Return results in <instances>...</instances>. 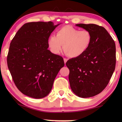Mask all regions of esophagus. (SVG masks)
<instances>
[{"instance_id": "esophagus-1", "label": "esophagus", "mask_w": 122, "mask_h": 122, "mask_svg": "<svg viewBox=\"0 0 122 122\" xmlns=\"http://www.w3.org/2000/svg\"><path fill=\"white\" fill-rule=\"evenodd\" d=\"M64 61L65 64H66V61H67V59H66V58H64Z\"/></svg>"}]
</instances>
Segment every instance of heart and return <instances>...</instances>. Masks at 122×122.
<instances>
[{
	"mask_svg": "<svg viewBox=\"0 0 122 122\" xmlns=\"http://www.w3.org/2000/svg\"><path fill=\"white\" fill-rule=\"evenodd\" d=\"M92 41L91 33L87 30H81L71 25H66L58 30L56 36L51 35L48 39L51 52L57 54L63 50L71 58H77L88 49Z\"/></svg>",
	"mask_w": 122,
	"mask_h": 122,
	"instance_id": "obj_1",
	"label": "heart"
}]
</instances>
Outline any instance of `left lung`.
Returning <instances> with one entry per match:
<instances>
[{
    "label": "left lung",
    "mask_w": 122,
    "mask_h": 122,
    "mask_svg": "<svg viewBox=\"0 0 122 122\" xmlns=\"http://www.w3.org/2000/svg\"><path fill=\"white\" fill-rule=\"evenodd\" d=\"M76 25L89 31L92 41L84 54L66 63L70 86L76 96L92 97L105 89L112 76L116 67V44L103 26L94 24Z\"/></svg>",
    "instance_id": "obj_1"
}]
</instances>
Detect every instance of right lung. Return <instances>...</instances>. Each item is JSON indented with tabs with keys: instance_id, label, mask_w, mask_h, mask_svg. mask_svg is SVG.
<instances>
[{
	"instance_id": "add662e5",
	"label": "right lung",
	"mask_w": 122,
	"mask_h": 122,
	"mask_svg": "<svg viewBox=\"0 0 122 122\" xmlns=\"http://www.w3.org/2000/svg\"><path fill=\"white\" fill-rule=\"evenodd\" d=\"M51 21L24 24L10 44L7 64L18 89L26 96H48L56 76L64 66L61 56L48 49V39L56 27Z\"/></svg>"
}]
</instances>
